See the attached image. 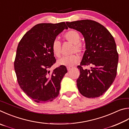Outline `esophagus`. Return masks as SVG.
<instances>
[{
    "label": "esophagus",
    "mask_w": 129,
    "mask_h": 129,
    "mask_svg": "<svg viewBox=\"0 0 129 129\" xmlns=\"http://www.w3.org/2000/svg\"><path fill=\"white\" fill-rule=\"evenodd\" d=\"M72 69V68H71V67H67V70H68V72L71 71Z\"/></svg>",
    "instance_id": "34e87169"
}]
</instances>
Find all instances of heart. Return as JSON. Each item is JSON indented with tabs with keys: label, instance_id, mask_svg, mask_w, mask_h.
<instances>
[{
	"label": "heart",
	"instance_id": "1",
	"mask_svg": "<svg viewBox=\"0 0 129 129\" xmlns=\"http://www.w3.org/2000/svg\"><path fill=\"white\" fill-rule=\"evenodd\" d=\"M64 38L70 43L73 44V52L82 53L83 51V46L80 43L81 36L78 31L75 30H71L65 33L64 35ZM51 50L53 54L57 57L60 56L61 55V44L60 42L55 39L53 41L51 46ZM79 61V58L77 55H71L69 56H63L57 61L58 65H63L68 67H73L77 64Z\"/></svg>",
	"mask_w": 129,
	"mask_h": 129
}]
</instances>
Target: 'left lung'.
Wrapping results in <instances>:
<instances>
[{
  "mask_svg": "<svg viewBox=\"0 0 129 129\" xmlns=\"http://www.w3.org/2000/svg\"><path fill=\"white\" fill-rule=\"evenodd\" d=\"M69 28L80 31L86 49L80 65L77 85L82 95L88 98L99 97L106 92L117 74L118 54L113 36L103 25L93 20L67 22ZM91 65V70L82 66Z\"/></svg>",
  "mask_w": 129,
  "mask_h": 129,
  "instance_id": "left-lung-1",
  "label": "left lung"
}]
</instances>
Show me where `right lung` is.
<instances>
[{
    "label": "right lung",
    "mask_w": 129,
    "mask_h": 129,
    "mask_svg": "<svg viewBox=\"0 0 129 129\" xmlns=\"http://www.w3.org/2000/svg\"><path fill=\"white\" fill-rule=\"evenodd\" d=\"M64 29H68L65 22L37 24L18 44L14 67L18 85L28 97L38 103L51 102L57 96L61 81L67 73L63 65L51 73L48 71L56 62L52 43Z\"/></svg>",
    "instance_id": "1"
}]
</instances>
